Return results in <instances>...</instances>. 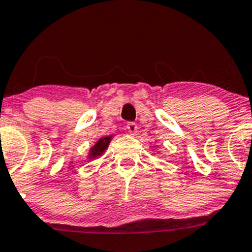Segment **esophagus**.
<instances>
[{"label": "esophagus", "mask_w": 252, "mask_h": 252, "mask_svg": "<svg viewBox=\"0 0 252 252\" xmlns=\"http://www.w3.org/2000/svg\"><path fill=\"white\" fill-rule=\"evenodd\" d=\"M127 131H128V133L131 134V136H136L137 134V131H138V127L134 123H128L126 126Z\"/></svg>", "instance_id": "34e87169"}]
</instances>
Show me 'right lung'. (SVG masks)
Segmentation results:
<instances>
[{
    "label": "right lung",
    "mask_w": 252,
    "mask_h": 252,
    "mask_svg": "<svg viewBox=\"0 0 252 252\" xmlns=\"http://www.w3.org/2000/svg\"><path fill=\"white\" fill-rule=\"evenodd\" d=\"M111 139H113V134H109V136H104L102 137V138L98 139V141L95 142V144L92 145V147L90 148V150H88L87 159L93 161V160H95L97 158L102 157L105 153V150L108 149L109 143H110Z\"/></svg>",
    "instance_id": "add662e5"
}]
</instances>
